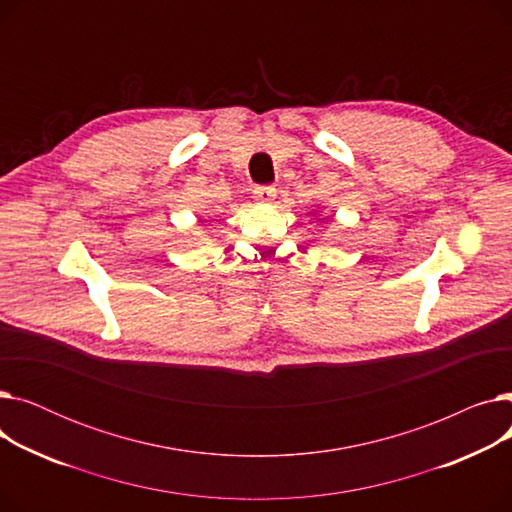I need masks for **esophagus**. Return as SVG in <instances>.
Returning a JSON list of instances; mask_svg holds the SVG:
<instances>
[{
    "label": "esophagus",
    "mask_w": 512,
    "mask_h": 512,
    "mask_svg": "<svg viewBox=\"0 0 512 512\" xmlns=\"http://www.w3.org/2000/svg\"><path fill=\"white\" fill-rule=\"evenodd\" d=\"M253 195H255V201L261 203V205L274 203V199H276V188H274V186H257Z\"/></svg>",
    "instance_id": "1"
}]
</instances>
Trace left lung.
<instances>
[{"label": "left lung", "instance_id": "8db88e82", "mask_svg": "<svg viewBox=\"0 0 512 512\" xmlns=\"http://www.w3.org/2000/svg\"><path fill=\"white\" fill-rule=\"evenodd\" d=\"M307 215H313V220H317V222H324L326 218H324V215H321V209L317 207V209H313V211H309Z\"/></svg>", "mask_w": 512, "mask_h": 512}]
</instances>
